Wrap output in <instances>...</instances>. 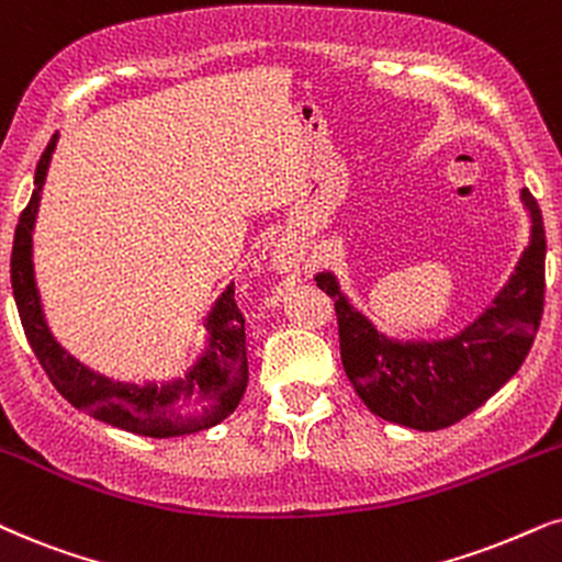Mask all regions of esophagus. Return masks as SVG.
I'll use <instances>...</instances> for the list:
<instances>
[{"mask_svg":"<svg viewBox=\"0 0 562 562\" xmlns=\"http://www.w3.org/2000/svg\"><path fill=\"white\" fill-rule=\"evenodd\" d=\"M281 266H283V268H286V260H281Z\"/></svg>","mask_w":562,"mask_h":562,"instance_id":"34e87169","label":"esophagus"}]
</instances>
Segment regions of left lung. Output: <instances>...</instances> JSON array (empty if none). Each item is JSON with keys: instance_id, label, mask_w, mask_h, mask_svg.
Listing matches in <instances>:
<instances>
[{"instance_id": "1", "label": "left lung", "mask_w": 562, "mask_h": 562, "mask_svg": "<svg viewBox=\"0 0 562 562\" xmlns=\"http://www.w3.org/2000/svg\"><path fill=\"white\" fill-rule=\"evenodd\" d=\"M521 199L531 211V243L506 289L483 317L443 344L384 340L351 304L338 296L340 361L348 382L379 418L415 431H441L477 411L527 359L544 310V224L535 195ZM325 294H338L330 273L317 276Z\"/></svg>"}]
</instances>
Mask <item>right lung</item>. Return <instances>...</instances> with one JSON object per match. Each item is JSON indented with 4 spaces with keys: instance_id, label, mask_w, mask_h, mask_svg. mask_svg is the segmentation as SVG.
<instances>
[{
    "instance_id": "add662e5",
    "label": "right lung",
    "mask_w": 562,
    "mask_h": 562,
    "mask_svg": "<svg viewBox=\"0 0 562 562\" xmlns=\"http://www.w3.org/2000/svg\"><path fill=\"white\" fill-rule=\"evenodd\" d=\"M54 144L56 134L50 136L48 147L43 149L38 167H35V191L23 209V214H20L10 260L14 302H18L20 323H23L25 338L33 348L35 359L41 361L50 384L77 411L92 415L98 420H105V424L115 428H123V431L165 439V436L193 434L222 424L237 407L247 387V374H250L247 371L245 348V315L235 302V286L224 291L214 315L209 319V353L203 356L201 363H195L186 379L167 384L162 390H138L111 384L108 379L94 376L85 367H79L50 338L48 327L43 323L38 294H35L33 283L31 229Z\"/></svg>"
}]
</instances>
